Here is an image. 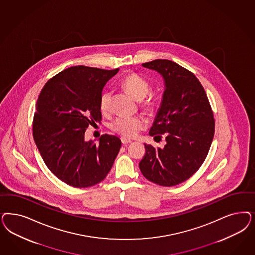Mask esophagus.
<instances>
[{"instance_id": "obj_1", "label": "esophagus", "mask_w": 255, "mask_h": 255, "mask_svg": "<svg viewBox=\"0 0 255 255\" xmlns=\"http://www.w3.org/2000/svg\"><path fill=\"white\" fill-rule=\"evenodd\" d=\"M121 141H122V143H123V144H128V143H130V142H131V140L122 137V138H121Z\"/></svg>"}]
</instances>
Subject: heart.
Segmentation results:
<instances>
[{
    "label": "heart",
    "instance_id": "1",
    "mask_svg": "<svg viewBox=\"0 0 255 255\" xmlns=\"http://www.w3.org/2000/svg\"><path fill=\"white\" fill-rule=\"evenodd\" d=\"M121 85L132 96L138 100H141L146 97L150 91L149 82L136 73L126 75L121 81ZM112 97L111 90H104L99 98V109L102 114H109L112 110ZM153 104L152 97L149 95L143 102L144 107H150ZM146 126L145 121L139 116H118L111 123V128L114 131L122 135L123 137H135Z\"/></svg>",
    "mask_w": 255,
    "mask_h": 255
}]
</instances>
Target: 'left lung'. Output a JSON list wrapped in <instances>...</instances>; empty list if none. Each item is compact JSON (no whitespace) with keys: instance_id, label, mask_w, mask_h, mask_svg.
I'll return each instance as SVG.
<instances>
[{"instance_id":"obj_1","label":"left lung","mask_w":255,"mask_h":255,"mask_svg":"<svg viewBox=\"0 0 255 255\" xmlns=\"http://www.w3.org/2000/svg\"><path fill=\"white\" fill-rule=\"evenodd\" d=\"M162 75L165 91L151 136H166L164 148L144 144L139 166L143 176L163 187L188 180L204 163L215 133L213 111L201 82L185 67L170 60L142 64Z\"/></svg>"}]
</instances>
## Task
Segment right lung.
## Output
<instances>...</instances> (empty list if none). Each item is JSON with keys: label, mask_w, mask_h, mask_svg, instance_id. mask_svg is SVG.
<instances>
[{"label": "right lung", "mask_w": 255, "mask_h": 255, "mask_svg": "<svg viewBox=\"0 0 255 255\" xmlns=\"http://www.w3.org/2000/svg\"><path fill=\"white\" fill-rule=\"evenodd\" d=\"M118 68L68 67L49 79L38 96L33 136L42 158L60 180L74 188H88L111 171L121 140L105 134L97 144L85 141L89 125L101 122L99 98Z\"/></svg>", "instance_id": "1"}]
</instances>
